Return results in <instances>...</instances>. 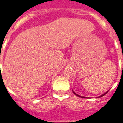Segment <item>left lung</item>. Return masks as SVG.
<instances>
[{
  "label": "left lung",
  "instance_id": "left-lung-1",
  "mask_svg": "<svg viewBox=\"0 0 123 123\" xmlns=\"http://www.w3.org/2000/svg\"><path fill=\"white\" fill-rule=\"evenodd\" d=\"M73 92H74V91H73ZM107 92H108V91H107V92H106V93H104V94H103V95H101V96H100V97H103V96H104V95H105V94H107ZM74 94H75V95H76V96H77V97H81V96H80V95H77V94H76V93H74ZM83 98H84V97H83Z\"/></svg>",
  "mask_w": 123,
  "mask_h": 123
}]
</instances>
